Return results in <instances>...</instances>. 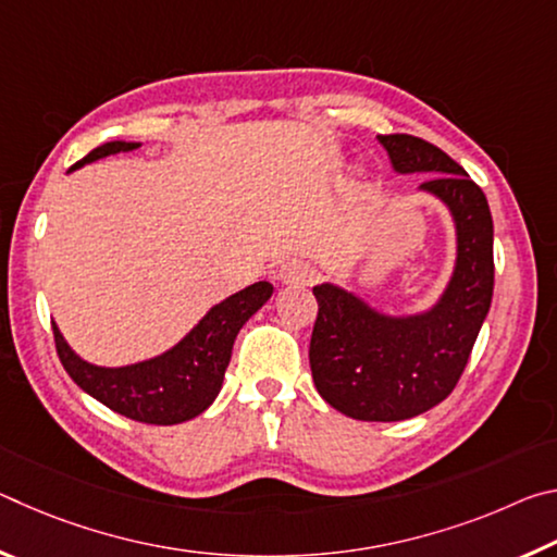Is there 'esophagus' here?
<instances>
[{
  "instance_id": "34e87169",
  "label": "esophagus",
  "mask_w": 557,
  "mask_h": 557,
  "mask_svg": "<svg viewBox=\"0 0 557 557\" xmlns=\"http://www.w3.org/2000/svg\"><path fill=\"white\" fill-rule=\"evenodd\" d=\"M317 270L309 265L307 260H287L285 265L280 268L277 272V280L285 282V285H309V282L314 280Z\"/></svg>"
}]
</instances>
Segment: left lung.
I'll return each mask as SVG.
<instances>
[{
	"label": "left lung",
	"mask_w": 557,
	"mask_h": 557,
	"mask_svg": "<svg viewBox=\"0 0 557 557\" xmlns=\"http://www.w3.org/2000/svg\"><path fill=\"white\" fill-rule=\"evenodd\" d=\"M398 174H432L420 191L447 206L457 260L440 299L418 314H383L332 282L314 287L319 314L309 366L322 398L354 420L395 422L455 391L494 295V221L482 188L440 147L381 135Z\"/></svg>",
	"instance_id": "1"
}]
</instances>
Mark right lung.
<instances>
[{
  "instance_id": "add662e5",
  "label": "right lung",
  "mask_w": 557,
  "mask_h": 557,
  "mask_svg": "<svg viewBox=\"0 0 557 557\" xmlns=\"http://www.w3.org/2000/svg\"><path fill=\"white\" fill-rule=\"evenodd\" d=\"M137 147L139 143H122V139L100 145L75 162L71 172L96 159L132 152ZM270 297V282H256L235 292L221 305L211 307L209 314L169 351L120 369L83 361L53 324L55 351L75 385L108 405L110 410L147 425H178L201 414L221 393L235 336Z\"/></svg>"
}]
</instances>
